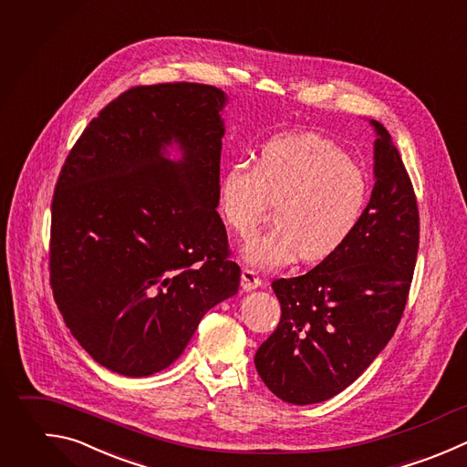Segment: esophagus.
<instances>
[{
  "instance_id": "esophagus-1",
  "label": "esophagus",
  "mask_w": 467,
  "mask_h": 467,
  "mask_svg": "<svg viewBox=\"0 0 467 467\" xmlns=\"http://www.w3.org/2000/svg\"><path fill=\"white\" fill-rule=\"evenodd\" d=\"M261 285H263V281H261V277H259L257 272H254V270H250V268H244V270H243V274H241V286H243L246 292L255 290V288H259Z\"/></svg>"
}]
</instances>
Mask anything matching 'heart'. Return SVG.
<instances>
[{"label": "heart", "instance_id": "obj_1", "mask_svg": "<svg viewBox=\"0 0 467 467\" xmlns=\"http://www.w3.org/2000/svg\"><path fill=\"white\" fill-rule=\"evenodd\" d=\"M219 212L246 235L275 201V223L243 246L255 268H279L303 257L319 261L356 232L368 201L365 171L317 133H286L268 140L257 164L234 162L219 182Z\"/></svg>", "mask_w": 467, "mask_h": 467}]
</instances>
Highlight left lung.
Listing matches in <instances>:
<instances>
[{"label":"left lung","instance_id":"1","mask_svg":"<svg viewBox=\"0 0 467 467\" xmlns=\"http://www.w3.org/2000/svg\"><path fill=\"white\" fill-rule=\"evenodd\" d=\"M374 188L350 239L310 272L275 279L281 321L255 352V368L283 401H325L376 359L392 337L418 254V206L389 131L368 120Z\"/></svg>","mask_w":467,"mask_h":467}]
</instances>
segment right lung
<instances>
[{
  "label": "right lung",
  "mask_w": 467,
  "mask_h": 467,
  "mask_svg": "<svg viewBox=\"0 0 467 467\" xmlns=\"http://www.w3.org/2000/svg\"><path fill=\"white\" fill-rule=\"evenodd\" d=\"M228 102L204 84L130 89L91 120L62 168L55 301L82 348L117 374L170 367L204 314L239 290L217 213Z\"/></svg>",
  "instance_id": "1"
}]
</instances>
